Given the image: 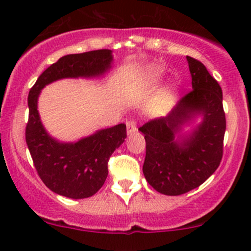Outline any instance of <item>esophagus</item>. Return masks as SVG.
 <instances>
[{"label": "esophagus", "mask_w": 251, "mask_h": 251, "mask_svg": "<svg viewBox=\"0 0 251 251\" xmlns=\"http://www.w3.org/2000/svg\"><path fill=\"white\" fill-rule=\"evenodd\" d=\"M126 126H127V133L128 134L133 133V132L137 131V122H135L134 119H131V120H128V122H126Z\"/></svg>", "instance_id": "1"}]
</instances>
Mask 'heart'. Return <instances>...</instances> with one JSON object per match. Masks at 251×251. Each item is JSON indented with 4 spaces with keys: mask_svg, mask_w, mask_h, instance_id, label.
Instances as JSON below:
<instances>
[{
    "mask_svg": "<svg viewBox=\"0 0 251 251\" xmlns=\"http://www.w3.org/2000/svg\"><path fill=\"white\" fill-rule=\"evenodd\" d=\"M151 71L153 72V73H158V72H159V68H158V67H152Z\"/></svg>",
    "mask_w": 251,
    "mask_h": 251,
    "instance_id": "heart-1",
    "label": "heart"
}]
</instances>
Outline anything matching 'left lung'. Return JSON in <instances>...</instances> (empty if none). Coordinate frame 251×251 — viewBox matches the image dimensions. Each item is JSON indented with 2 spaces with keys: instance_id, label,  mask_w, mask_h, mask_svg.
<instances>
[{
  "instance_id": "obj_1",
  "label": "left lung",
  "mask_w": 251,
  "mask_h": 251,
  "mask_svg": "<svg viewBox=\"0 0 251 251\" xmlns=\"http://www.w3.org/2000/svg\"><path fill=\"white\" fill-rule=\"evenodd\" d=\"M192 89L164 118L150 120L139 131L145 135L143 172L155 191L186 194L203 184L220 166L226 133L223 94L205 66L186 56ZM198 114L203 122L189 137L175 140L181 126Z\"/></svg>"
}]
</instances>
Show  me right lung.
Wrapping results in <instances>:
<instances>
[{"label":"right lung","instance_id":"1","mask_svg":"<svg viewBox=\"0 0 251 251\" xmlns=\"http://www.w3.org/2000/svg\"><path fill=\"white\" fill-rule=\"evenodd\" d=\"M112 50H99L62 56L37 77L28 96L25 142L37 175L51 191L73 200L97 194L108 175V160L126 138V125L100 129L76 143H59L46 132L37 98L48 83L63 77L101 75L111 67Z\"/></svg>","mask_w":251,"mask_h":251}]
</instances>
